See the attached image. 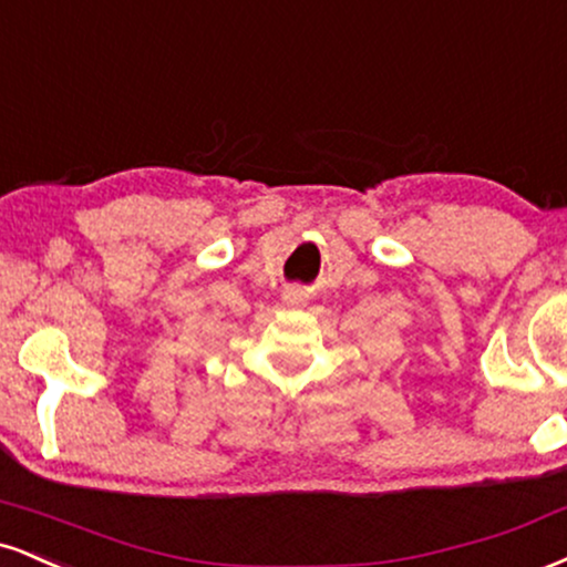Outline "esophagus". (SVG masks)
Masks as SVG:
<instances>
[{"instance_id": "1", "label": "esophagus", "mask_w": 567, "mask_h": 567, "mask_svg": "<svg viewBox=\"0 0 567 567\" xmlns=\"http://www.w3.org/2000/svg\"><path fill=\"white\" fill-rule=\"evenodd\" d=\"M282 298H285V301H288V303H303L306 292H303L301 288H285Z\"/></svg>"}]
</instances>
